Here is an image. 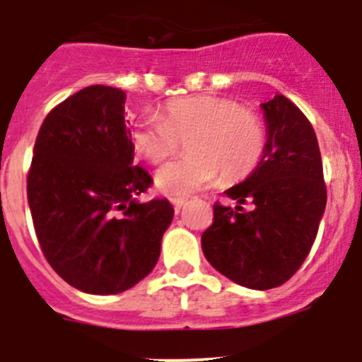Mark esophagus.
Returning <instances> with one entry per match:
<instances>
[{"instance_id": "obj_1", "label": "esophagus", "mask_w": 362, "mask_h": 362, "mask_svg": "<svg viewBox=\"0 0 362 362\" xmlns=\"http://www.w3.org/2000/svg\"><path fill=\"white\" fill-rule=\"evenodd\" d=\"M170 203L174 204L175 210H181V208L185 206V203H187V197H170Z\"/></svg>"}]
</instances>
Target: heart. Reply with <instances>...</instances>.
Instances as JSON below:
<instances>
[{
	"label": "heart",
	"instance_id": "heart-1",
	"mask_svg": "<svg viewBox=\"0 0 362 362\" xmlns=\"http://www.w3.org/2000/svg\"><path fill=\"white\" fill-rule=\"evenodd\" d=\"M187 156L156 174V187L167 195H187L222 177L238 183L264 159L269 134L255 109L233 98L190 95L167 100L158 115H144L131 132V147L151 165L163 163L181 148Z\"/></svg>",
	"mask_w": 362,
	"mask_h": 362
}]
</instances>
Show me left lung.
<instances>
[{"instance_id":"1","label":"left lung","mask_w":362,"mask_h":362,"mask_svg":"<svg viewBox=\"0 0 362 362\" xmlns=\"http://www.w3.org/2000/svg\"><path fill=\"white\" fill-rule=\"evenodd\" d=\"M269 144L260 167L214 204L201 237L218 273L250 289L280 287L301 267L327 204L320 145L309 118L284 95L262 104ZM244 204H250L247 211Z\"/></svg>"}]
</instances>
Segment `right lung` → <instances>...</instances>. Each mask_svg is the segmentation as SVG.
I'll return each instance as SVG.
<instances>
[{
  "label": "right lung",
  "mask_w": 362,
  "mask_h": 362,
  "mask_svg": "<svg viewBox=\"0 0 362 362\" xmlns=\"http://www.w3.org/2000/svg\"><path fill=\"white\" fill-rule=\"evenodd\" d=\"M125 93L89 86L46 115L26 175L35 235L52 269L89 294L144 280L174 217L168 199L136 201L152 177L132 165Z\"/></svg>",
  "instance_id": "add662e5"
}]
</instances>
